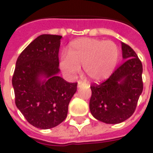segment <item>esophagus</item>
Returning <instances> with one entry per match:
<instances>
[{
    "label": "esophagus",
    "mask_w": 153,
    "mask_h": 153,
    "mask_svg": "<svg viewBox=\"0 0 153 153\" xmlns=\"http://www.w3.org/2000/svg\"><path fill=\"white\" fill-rule=\"evenodd\" d=\"M83 84H84V83H83V82H82V81H79V82H78V87H79V88L82 86Z\"/></svg>",
    "instance_id": "1"
}]
</instances>
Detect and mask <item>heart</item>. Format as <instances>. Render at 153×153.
Returning a JSON list of instances; mask_svg holds the SVG:
<instances>
[{
  "instance_id": "obj_1",
  "label": "heart",
  "mask_w": 153,
  "mask_h": 153,
  "mask_svg": "<svg viewBox=\"0 0 153 153\" xmlns=\"http://www.w3.org/2000/svg\"><path fill=\"white\" fill-rule=\"evenodd\" d=\"M119 59V48L111 41L81 38L69 46L68 55L60 59V68L69 76L79 74L80 67L90 80L99 82L112 73Z\"/></svg>"
}]
</instances>
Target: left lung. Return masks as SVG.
<instances>
[{
    "label": "left lung",
    "mask_w": 153,
    "mask_h": 153,
    "mask_svg": "<svg viewBox=\"0 0 153 153\" xmlns=\"http://www.w3.org/2000/svg\"><path fill=\"white\" fill-rule=\"evenodd\" d=\"M121 45L125 62L104 82L90 86V111L106 124H119L129 118L143 89L141 60L128 45Z\"/></svg>",
    "instance_id": "left-lung-1"
}]
</instances>
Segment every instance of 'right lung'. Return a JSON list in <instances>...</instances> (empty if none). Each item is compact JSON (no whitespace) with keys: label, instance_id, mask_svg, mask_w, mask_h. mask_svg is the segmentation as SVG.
<instances>
[{"label":"right lung","instance_id":"add662e5","mask_svg":"<svg viewBox=\"0 0 153 153\" xmlns=\"http://www.w3.org/2000/svg\"><path fill=\"white\" fill-rule=\"evenodd\" d=\"M61 36L42 34L23 51L16 61L12 84L15 105L27 121L42 129L53 128L67 116L77 83L58 76ZM44 76L48 79L41 82Z\"/></svg>","mask_w":153,"mask_h":153}]
</instances>
